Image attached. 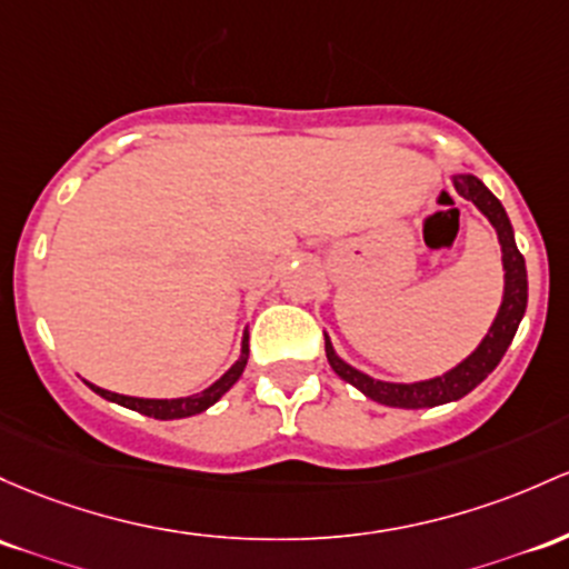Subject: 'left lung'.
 Returning <instances> with one entry per match:
<instances>
[{
    "label": "left lung",
    "mask_w": 569,
    "mask_h": 569,
    "mask_svg": "<svg viewBox=\"0 0 569 569\" xmlns=\"http://www.w3.org/2000/svg\"><path fill=\"white\" fill-rule=\"evenodd\" d=\"M451 183L457 189L459 197H465L467 202H472L480 213L486 216V221L495 227L499 251H502V302L491 321V327L486 329L483 340L478 342L476 351L467 353L457 367L446 370L442 376H435L429 380H413V383H397V380H380L367 376V372L356 370L353 365H348L340 353L335 351L332 340L323 332L327 340V359L332 365V370L340 376L346 383H351L353 389H359L361 395L370 397L372 402L386 405V408H402V410H421V408H437V405L457 402V399L467 397L478 383H483L486 378L495 372L508 346L513 342V335L521 323L523 310H527V264H523V256L518 253L513 227H510V218L505 213L502 202L486 189L483 180L472 172H457L451 174Z\"/></svg>",
    "instance_id": "8db88e82"
}]
</instances>
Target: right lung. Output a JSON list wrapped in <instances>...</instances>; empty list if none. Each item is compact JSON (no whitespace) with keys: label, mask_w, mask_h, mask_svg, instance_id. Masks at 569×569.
<instances>
[{"label":"right lung","mask_w":569,"mask_h":569,"mask_svg":"<svg viewBox=\"0 0 569 569\" xmlns=\"http://www.w3.org/2000/svg\"><path fill=\"white\" fill-rule=\"evenodd\" d=\"M248 365V327L242 329V340H240V356H237V361L232 367H229L227 372H223L221 378L216 380V383H210L208 389L197 391V395H189V397H172V399H151V397H127V395H116V391H108V389H99V386H93L86 380V383L91 386V391H97L99 397L108 399V402H116L121 405V408H129V410H137V413L142 416H151V418H159V421H172V418H189V416H197V413H204L208 408H213V405L227 395L229 389L240 380L242 370H246Z\"/></svg>","instance_id":"add662e5"}]
</instances>
